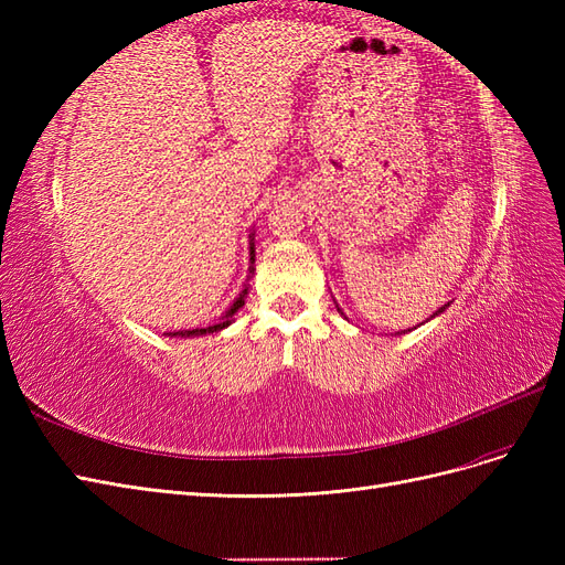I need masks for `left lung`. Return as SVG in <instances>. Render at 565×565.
<instances>
[{"instance_id": "left-lung-1", "label": "left lung", "mask_w": 565, "mask_h": 565, "mask_svg": "<svg viewBox=\"0 0 565 565\" xmlns=\"http://www.w3.org/2000/svg\"><path fill=\"white\" fill-rule=\"evenodd\" d=\"M334 306H337V311H339V313H341V316H344V311H341V309H339V303H337V301H334ZM448 306H450V303H446V306H440V309H438V311H436V313H434V316H431V318H436V316H440V313H443V311H446V309H448ZM344 318H347V316H344ZM405 332H409V330H403V332H398V334H405Z\"/></svg>"}]
</instances>
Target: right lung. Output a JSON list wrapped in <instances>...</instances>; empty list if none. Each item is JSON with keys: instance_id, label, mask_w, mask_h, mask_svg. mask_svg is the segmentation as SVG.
I'll return each instance as SVG.
<instances>
[{"instance_id": "add662e5", "label": "right lung", "mask_w": 565, "mask_h": 565, "mask_svg": "<svg viewBox=\"0 0 565 565\" xmlns=\"http://www.w3.org/2000/svg\"><path fill=\"white\" fill-rule=\"evenodd\" d=\"M252 273H254V233H249V276H247V280L252 278ZM247 285L243 287V292L235 297V301L231 303V309L221 316L214 324H210V328H195V330H179V332H169V337H202V334H214V332H221V330H226L228 324L233 322V316L243 309L245 306V297H247Z\"/></svg>"}]
</instances>
